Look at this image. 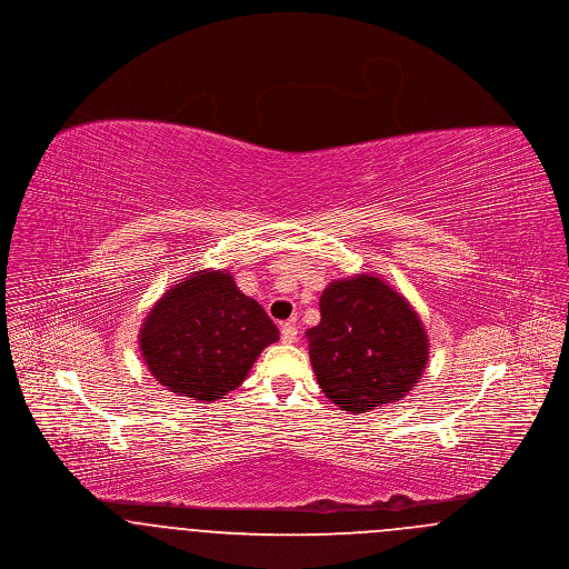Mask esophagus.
Masks as SVG:
<instances>
[{"mask_svg":"<svg viewBox=\"0 0 569 569\" xmlns=\"http://www.w3.org/2000/svg\"><path fill=\"white\" fill-rule=\"evenodd\" d=\"M297 326L290 325V322H286V325L281 326V341H283V343H297Z\"/></svg>","mask_w":569,"mask_h":569,"instance_id":"34e87169","label":"esophagus"}]
</instances>
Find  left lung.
Returning a JSON list of instances; mask_svg holds the SVG:
<instances>
[{
    "label": "left lung",
    "mask_w": 569,
    "mask_h": 569,
    "mask_svg": "<svg viewBox=\"0 0 569 569\" xmlns=\"http://www.w3.org/2000/svg\"><path fill=\"white\" fill-rule=\"evenodd\" d=\"M320 325L307 330L309 358L326 397L350 413L397 403L420 381L429 339L411 305L376 274L332 281Z\"/></svg>",
    "instance_id": "1"
}]
</instances>
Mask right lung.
Wrapping results in <instances>:
<instances>
[{"instance_id": "right-lung-1", "label": "right lung", "mask_w": 569, "mask_h": 569, "mask_svg": "<svg viewBox=\"0 0 569 569\" xmlns=\"http://www.w3.org/2000/svg\"><path fill=\"white\" fill-rule=\"evenodd\" d=\"M277 339V326L237 288L234 277L211 269L163 292L138 335L156 381L202 403L239 388L256 358Z\"/></svg>"}]
</instances>
